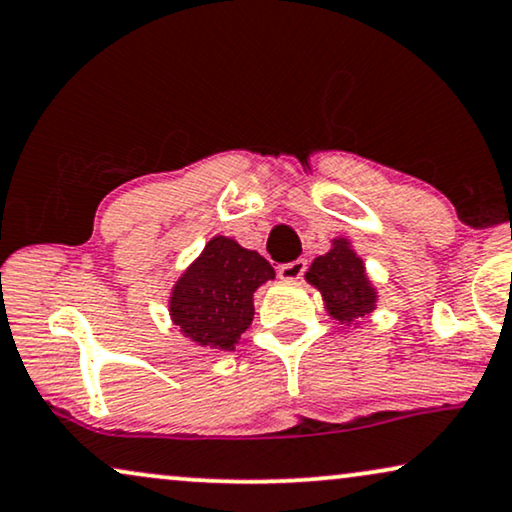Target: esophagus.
<instances>
[{
    "mask_svg": "<svg viewBox=\"0 0 512 512\" xmlns=\"http://www.w3.org/2000/svg\"><path fill=\"white\" fill-rule=\"evenodd\" d=\"M306 271V260H295V262H288V264H281L278 267V276L283 278V281H297V278H302Z\"/></svg>",
    "mask_w": 512,
    "mask_h": 512,
    "instance_id": "34e87169",
    "label": "esophagus"
}]
</instances>
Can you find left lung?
Returning <instances> with one entry per match:
<instances>
[{"label": "left lung", "mask_w": 512, "mask_h": 512, "mask_svg": "<svg viewBox=\"0 0 512 512\" xmlns=\"http://www.w3.org/2000/svg\"><path fill=\"white\" fill-rule=\"evenodd\" d=\"M306 281L316 285L325 299L332 318L349 323L372 313L377 295L367 281L363 260L349 248V243L335 241V248L313 260L306 271Z\"/></svg>", "instance_id": "obj_1"}]
</instances>
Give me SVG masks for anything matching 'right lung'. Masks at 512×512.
<instances>
[{
    "label": "right lung",
    "instance_id": "obj_1",
    "mask_svg": "<svg viewBox=\"0 0 512 512\" xmlns=\"http://www.w3.org/2000/svg\"><path fill=\"white\" fill-rule=\"evenodd\" d=\"M260 252L245 250L234 238L215 236L170 297V316L192 342L234 351L252 323V295L274 278Z\"/></svg>",
    "mask_w": 512,
    "mask_h": 512
}]
</instances>
